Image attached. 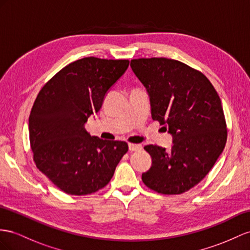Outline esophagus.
<instances>
[{
  "label": "esophagus",
  "mask_w": 250,
  "mask_h": 250,
  "mask_svg": "<svg viewBox=\"0 0 250 250\" xmlns=\"http://www.w3.org/2000/svg\"><path fill=\"white\" fill-rule=\"evenodd\" d=\"M143 149V146L142 145H136V144H129V150L131 152H134V151H139Z\"/></svg>",
  "instance_id": "34e87169"
}]
</instances>
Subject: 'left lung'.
<instances>
[{"label": "left lung", "mask_w": 250, "mask_h": 250, "mask_svg": "<svg viewBox=\"0 0 250 250\" xmlns=\"http://www.w3.org/2000/svg\"><path fill=\"white\" fill-rule=\"evenodd\" d=\"M131 67L148 92L152 119L173 137L170 151L145 146L152 166L143 182L158 193H184L209 173L225 148L221 99L206 76L177 60L134 59Z\"/></svg>", "instance_id": "left-lung-1"}]
</instances>
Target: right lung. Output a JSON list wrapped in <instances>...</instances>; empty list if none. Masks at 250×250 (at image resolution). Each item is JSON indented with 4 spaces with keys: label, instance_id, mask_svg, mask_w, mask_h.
<instances>
[{
    "label": "right lung",
    "instance_id": "add662e5",
    "mask_svg": "<svg viewBox=\"0 0 250 250\" xmlns=\"http://www.w3.org/2000/svg\"><path fill=\"white\" fill-rule=\"evenodd\" d=\"M129 60L86 57L69 63L38 94L29 115L37 168L70 195H86L111 181L127 144L91 136L88 117L129 67Z\"/></svg>",
    "mask_w": 250,
    "mask_h": 250
}]
</instances>
